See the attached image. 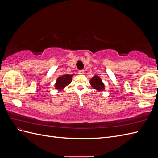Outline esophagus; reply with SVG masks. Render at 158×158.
<instances>
[{"instance_id":"esophagus-1","label":"esophagus","mask_w":158,"mask_h":158,"mask_svg":"<svg viewBox=\"0 0 158 158\" xmlns=\"http://www.w3.org/2000/svg\"><path fill=\"white\" fill-rule=\"evenodd\" d=\"M78 73H79L80 74H84V70H79V71H78Z\"/></svg>"}]
</instances>
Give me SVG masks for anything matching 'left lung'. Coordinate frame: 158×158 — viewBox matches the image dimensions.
Returning a JSON list of instances; mask_svg holds the SVG:
<instances>
[{
    "mask_svg": "<svg viewBox=\"0 0 158 158\" xmlns=\"http://www.w3.org/2000/svg\"><path fill=\"white\" fill-rule=\"evenodd\" d=\"M89 82L91 85H92V86L98 91H102L105 89L104 84L102 82V80L98 76H94L90 80Z\"/></svg>",
    "mask_w": 158,
    "mask_h": 158,
    "instance_id": "obj_1",
    "label": "left lung"
}]
</instances>
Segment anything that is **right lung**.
Listing matches in <instances>:
<instances>
[{
    "instance_id": "1",
    "label": "right lung",
    "mask_w": 158,
    "mask_h": 158,
    "mask_svg": "<svg viewBox=\"0 0 158 158\" xmlns=\"http://www.w3.org/2000/svg\"><path fill=\"white\" fill-rule=\"evenodd\" d=\"M73 74H64L57 78L56 82L55 84V88L61 90L63 89L64 87L67 86V85L71 83L72 81V77H73Z\"/></svg>"
}]
</instances>
